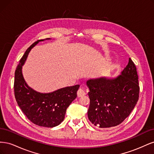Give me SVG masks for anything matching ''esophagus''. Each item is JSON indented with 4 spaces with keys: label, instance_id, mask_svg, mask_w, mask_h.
Wrapping results in <instances>:
<instances>
[{
    "label": "esophagus",
    "instance_id": "obj_1",
    "mask_svg": "<svg viewBox=\"0 0 154 154\" xmlns=\"http://www.w3.org/2000/svg\"><path fill=\"white\" fill-rule=\"evenodd\" d=\"M86 94H87V92L83 87H80L77 92V94L78 97H82L83 96H85Z\"/></svg>",
    "mask_w": 154,
    "mask_h": 154
}]
</instances>
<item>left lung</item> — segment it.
<instances>
[{
    "instance_id": "obj_1",
    "label": "left lung",
    "mask_w": 154,
    "mask_h": 154,
    "mask_svg": "<svg viewBox=\"0 0 154 154\" xmlns=\"http://www.w3.org/2000/svg\"><path fill=\"white\" fill-rule=\"evenodd\" d=\"M87 85L90 90L88 118L100 128L112 127L122 123L131 113L139 99L138 76L136 66L130 58L117 77L89 79Z\"/></svg>"
}]
</instances>
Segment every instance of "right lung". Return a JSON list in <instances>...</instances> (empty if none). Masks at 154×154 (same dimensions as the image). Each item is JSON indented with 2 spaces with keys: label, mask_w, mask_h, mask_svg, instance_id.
<instances>
[{
  "label": "right lung",
  "mask_w": 154,
  "mask_h": 154,
  "mask_svg": "<svg viewBox=\"0 0 154 154\" xmlns=\"http://www.w3.org/2000/svg\"><path fill=\"white\" fill-rule=\"evenodd\" d=\"M37 40L26 51L15 72L14 91L16 101L26 117L32 123L44 127H54L61 123L67 107L77 97L80 85L63 88L48 93L36 91L27 84L22 74V66L30 51L40 42Z\"/></svg>",
  "instance_id": "1"
}]
</instances>
